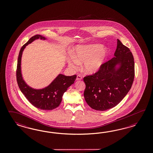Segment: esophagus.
Masks as SVG:
<instances>
[{
  "label": "esophagus",
  "instance_id": "1",
  "mask_svg": "<svg viewBox=\"0 0 153 153\" xmlns=\"http://www.w3.org/2000/svg\"><path fill=\"white\" fill-rule=\"evenodd\" d=\"M82 76H81V75H77V76H76V80H82Z\"/></svg>",
  "mask_w": 153,
  "mask_h": 153
}]
</instances>
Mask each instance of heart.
<instances>
[{"label": "heart", "instance_id": "1", "mask_svg": "<svg viewBox=\"0 0 153 153\" xmlns=\"http://www.w3.org/2000/svg\"><path fill=\"white\" fill-rule=\"evenodd\" d=\"M108 56V49L101 44L78 45L75 48L73 54L68 59L69 67L77 69L83 63L82 69L88 74H94L102 69Z\"/></svg>", "mask_w": 153, "mask_h": 153}]
</instances>
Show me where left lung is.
Here are the masks:
<instances>
[{
	"instance_id": "1",
	"label": "left lung",
	"mask_w": 153,
	"mask_h": 153,
	"mask_svg": "<svg viewBox=\"0 0 153 153\" xmlns=\"http://www.w3.org/2000/svg\"><path fill=\"white\" fill-rule=\"evenodd\" d=\"M133 55L117 39L114 57L105 63L98 73L84 77V97L88 105L99 111L117 105L128 94L134 78Z\"/></svg>"
}]
</instances>
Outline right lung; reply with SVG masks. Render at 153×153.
<instances>
[{
  "label": "right lung",
  "instance_id": "1",
  "mask_svg": "<svg viewBox=\"0 0 153 153\" xmlns=\"http://www.w3.org/2000/svg\"><path fill=\"white\" fill-rule=\"evenodd\" d=\"M39 39H47L42 35H34L21 48L18 59L16 80L20 90L33 105L39 109L49 110L59 106L63 94L71 85L74 84L76 75L65 76L59 74L49 85L42 89H36L29 86L24 80L22 74V57L24 50L27 45Z\"/></svg>",
  "mask_w": 153,
  "mask_h": 153
}]
</instances>
